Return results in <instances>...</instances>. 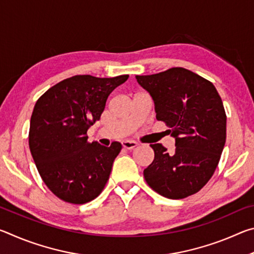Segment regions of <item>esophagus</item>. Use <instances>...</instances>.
Instances as JSON below:
<instances>
[{
    "instance_id": "1",
    "label": "esophagus",
    "mask_w": 254,
    "mask_h": 254,
    "mask_svg": "<svg viewBox=\"0 0 254 254\" xmlns=\"http://www.w3.org/2000/svg\"><path fill=\"white\" fill-rule=\"evenodd\" d=\"M122 145H123V148L124 149H127V150H132V149H134L136 145H137V143L136 142H134V141H128V140H126V141H123L122 142Z\"/></svg>"
}]
</instances>
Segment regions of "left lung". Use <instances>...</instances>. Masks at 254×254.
Returning a JSON list of instances; mask_svg holds the SVG:
<instances>
[{
    "mask_svg": "<svg viewBox=\"0 0 254 254\" xmlns=\"http://www.w3.org/2000/svg\"><path fill=\"white\" fill-rule=\"evenodd\" d=\"M151 95L158 121L169 127L176 148L150 144L151 165L143 171L154 191L182 199L199 191L212 177L226 140V114L221 96L209 80L182 67L159 74L135 76Z\"/></svg>",
    "mask_w": 254,
    "mask_h": 254,
    "instance_id": "obj_1",
    "label": "left lung"
}]
</instances>
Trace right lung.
<instances>
[{
  "label": "right lung",
  "instance_id": "add662e5",
  "mask_svg": "<svg viewBox=\"0 0 254 254\" xmlns=\"http://www.w3.org/2000/svg\"><path fill=\"white\" fill-rule=\"evenodd\" d=\"M127 78L76 75L59 81L37 101L29 147L42 180L58 198L85 204L104 189L122 145L88 142L87 130L100 120L110 94Z\"/></svg>",
  "mask_w": 254,
  "mask_h": 254
}]
</instances>
